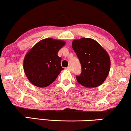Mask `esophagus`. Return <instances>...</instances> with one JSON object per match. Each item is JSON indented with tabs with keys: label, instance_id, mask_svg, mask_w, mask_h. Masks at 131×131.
Listing matches in <instances>:
<instances>
[{
	"label": "esophagus",
	"instance_id": "34e87169",
	"mask_svg": "<svg viewBox=\"0 0 131 131\" xmlns=\"http://www.w3.org/2000/svg\"><path fill=\"white\" fill-rule=\"evenodd\" d=\"M66 69H67V70H70V71H71V67H70V66H68V67H67Z\"/></svg>",
	"mask_w": 131,
	"mask_h": 131
}]
</instances>
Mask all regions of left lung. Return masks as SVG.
Returning a JSON list of instances; mask_svg holds the SVG:
<instances>
[{
	"label": "left lung",
	"mask_w": 131,
	"mask_h": 131,
	"mask_svg": "<svg viewBox=\"0 0 131 131\" xmlns=\"http://www.w3.org/2000/svg\"><path fill=\"white\" fill-rule=\"evenodd\" d=\"M72 48L81 64L82 72L76 76L77 82L85 87H96L108 77L110 59L108 52L91 38L74 39Z\"/></svg>",
	"instance_id": "1"
}]
</instances>
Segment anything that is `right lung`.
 <instances>
[{
	"label": "right lung",
	"mask_w": 131,
	"mask_h": 131,
	"mask_svg": "<svg viewBox=\"0 0 131 131\" xmlns=\"http://www.w3.org/2000/svg\"><path fill=\"white\" fill-rule=\"evenodd\" d=\"M64 41L46 38L36 43L25 56L23 69L32 84L38 87L49 86L61 70V58L58 52L65 45Z\"/></svg>",
	"instance_id": "1"
}]
</instances>
